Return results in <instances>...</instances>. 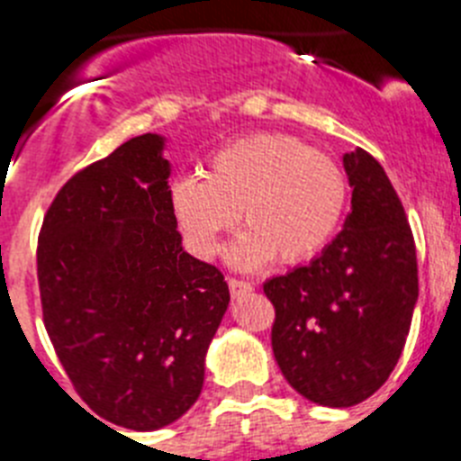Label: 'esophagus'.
I'll use <instances>...</instances> for the list:
<instances>
[{"mask_svg": "<svg viewBox=\"0 0 461 461\" xmlns=\"http://www.w3.org/2000/svg\"><path fill=\"white\" fill-rule=\"evenodd\" d=\"M228 288H230V295L233 297H242L247 293L254 291L249 281H242V279H228Z\"/></svg>", "mask_w": 461, "mask_h": 461, "instance_id": "esophagus-1", "label": "esophagus"}]
</instances>
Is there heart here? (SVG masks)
I'll list each match as a JSON object with an SVG mask.
<instances>
[{"instance_id": "obj_1", "label": "heart", "mask_w": 461, "mask_h": 461, "mask_svg": "<svg viewBox=\"0 0 461 461\" xmlns=\"http://www.w3.org/2000/svg\"><path fill=\"white\" fill-rule=\"evenodd\" d=\"M186 247L214 258L238 223L247 228L228 251L235 270H260L275 258L304 263L328 247L348 205V180L330 154L288 133H251L207 158L203 177L170 186Z\"/></svg>"}]
</instances>
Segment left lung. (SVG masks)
I'll return each mask as SVG.
<instances>
[{
	"label": "left lung",
	"instance_id": "8db88e82",
	"mask_svg": "<svg viewBox=\"0 0 461 461\" xmlns=\"http://www.w3.org/2000/svg\"><path fill=\"white\" fill-rule=\"evenodd\" d=\"M351 212L307 266L266 281L272 351L313 404L346 409L372 397L404 351L418 303V260L397 191L376 158L344 154Z\"/></svg>",
	"mask_w": 461,
	"mask_h": 461
}]
</instances>
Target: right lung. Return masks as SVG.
Instances as JSON below:
<instances>
[{"label": "right lung", "mask_w": 461, "mask_h": 461, "mask_svg": "<svg viewBox=\"0 0 461 461\" xmlns=\"http://www.w3.org/2000/svg\"><path fill=\"white\" fill-rule=\"evenodd\" d=\"M164 149V136L145 133L73 175L36 251L43 323L73 388L136 431L195 404L230 303L221 272L182 247Z\"/></svg>", "instance_id": "right-lung-1"}]
</instances>
